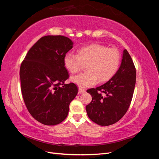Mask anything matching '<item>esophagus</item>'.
Wrapping results in <instances>:
<instances>
[{
	"label": "esophagus",
	"mask_w": 159,
	"mask_h": 159,
	"mask_svg": "<svg viewBox=\"0 0 159 159\" xmlns=\"http://www.w3.org/2000/svg\"><path fill=\"white\" fill-rule=\"evenodd\" d=\"M85 91L84 89L79 88V89H78V93H83L85 92Z\"/></svg>",
	"instance_id": "obj_1"
}]
</instances>
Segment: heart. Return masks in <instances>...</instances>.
I'll use <instances>...</instances> for the list:
<instances>
[{"mask_svg": "<svg viewBox=\"0 0 159 159\" xmlns=\"http://www.w3.org/2000/svg\"><path fill=\"white\" fill-rule=\"evenodd\" d=\"M121 61V55L116 48H108L102 44H93L80 48L77 54L66 53L64 57L65 68L71 73H75L85 64L84 73L72 76L71 81L80 88L94 85L109 80L116 73Z\"/></svg>", "mask_w": 159, "mask_h": 159, "instance_id": "b5f03b06", "label": "heart"}]
</instances>
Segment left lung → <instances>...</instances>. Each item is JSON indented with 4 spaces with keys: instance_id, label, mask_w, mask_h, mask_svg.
<instances>
[{
    "instance_id": "left-lung-1",
    "label": "left lung",
    "mask_w": 159,
    "mask_h": 159,
    "mask_svg": "<svg viewBox=\"0 0 159 159\" xmlns=\"http://www.w3.org/2000/svg\"><path fill=\"white\" fill-rule=\"evenodd\" d=\"M136 82V69L131 56L124 50L121 64L107 82L87 90L92 101L86 105L89 118L99 125L117 123L131 104Z\"/></svg>"
}]
</instances>
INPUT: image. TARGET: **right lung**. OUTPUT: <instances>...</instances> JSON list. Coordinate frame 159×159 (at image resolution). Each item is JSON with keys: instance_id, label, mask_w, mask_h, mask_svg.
Instances as JSON below:
<instances>
[{"instance_id": "add662e5", "label": "right lung", "mask_w": 159, "mask_h": 159, "mask_svg": "<svg viewBox=\"0 0 159 159\" xmlns=\"http://www.w3.org/2000/svg\"><path fill=\"white\" fill-rule=\"evenodd\" d=\"M73 42L64 36H45L28 52L20 68L21 91L26 107L36 121L55 125L68 116L69 105L78 93L64 64Z\"/></svg>"}]
</instances>
